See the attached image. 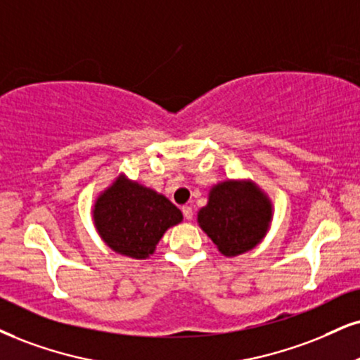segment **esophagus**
Returning <instances> with one entry per match:
<instances>
[{
	"label": "esophagus",
	"mask_w": 360,
	"mask_h": 360,
	"mask_svg": "<svg viewBox=\"0 0 360 360\" xmlns=\"http://www.w3.org/2000/svg\"><path fill=\"white\" fill-rule=\"evenodd\" d=\"M181 214H184L185 220H192V219H193V210H192V207H188V205L181 207Z\"/></svg>",
	"instance_id": "1"
}]
</instances>
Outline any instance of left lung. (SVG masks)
<instances>
[{
  "instance_id": "left-lung-1",
  "label": "left lung",
  "mask_w": 360,
  "mask_h": 360,
  "mask_svg": "<svg viewBox=\"0 0 360 360\" xmlns=\"http://www.w3.org/2000/svg\"><path fill=\"white\" fill-rule=\"evenodd\" d=\"M272 219L269 198L254 184L224 181L212 188L198 224L227 257L240 255L259 243Z\"/></svg>"
}]
</instances>
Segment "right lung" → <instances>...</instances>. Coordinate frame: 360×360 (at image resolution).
I'll list each match as a JSON object with an SVG mask.
<instances>
[{
    "label": "right lung",
    "mask_w": 360,
    "mask_h": 360,
    "mask_svg": "<svg viewBox=\"0 0 360 360\" xmlns=\"http://www.w3.org/2000/svg\"><path fill=\"white\" fill-rule=\"evenodd\" d=\"M93 219L101 238L118 254L146 259L181 212L168 198L123 176L100 195Z\"/></svg>",
    "instance_id": "1"
}]
</instances>
